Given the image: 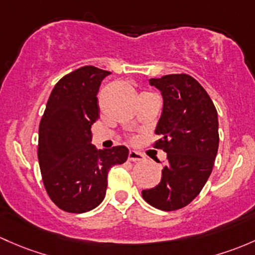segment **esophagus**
Here are the masks:
<instances>
[{"mask_svg": "<svg viewBox=\"0 0 255 255\" xmlns=\"http://www.w3.org/2000/svg\"><path fill=\"white\" fill-rule=\"evenodd\" d=\"M128 160H129V161H133V162L143 161L144 156L140 154V152L135 151V150H130L129 154H128Z\"/></svg>", "mask_w": 255, "mask_h": 255, "instance_id": "34e87169", "label": "esophagus"}]
</instances>
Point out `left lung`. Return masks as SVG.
<instances>
[{
    "label": "left lung",
    "mask_w": 255,
    "mask_h": 255,
    "mask_svg": "<svg viewBox=\"0 0 255 255\" xmlns=\"http://www.w3.org/2000/svg\"><path fill=\"white\" fill-rule=\"evenodd\" d=\"M161 92L162 112L155 128L154 146L167 154L161 181L141 192L154 208H184L199 194L214 167L219 149V120L204 88L188 74L149 79Z\"/></svg>",
    "instance_id": "left-lung-1"
}]
</instances>
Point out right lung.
<instances>
[{
  "mask_svg": "<svg viewBox=\"0 0 255 255\" xmlns=\"http://www.w3.org/2000/svg\"><path fill=\"white\" fill-rule=\"evenodd\" d=\"M111 74L84 66L58 80L39 126L40 171L53 203L67 213L93 210L104 200L107 173L128 157L125 145L98 150L92 126L99 119V88Z\"/></svg>",
  "mask_w": 255,
  "mask_h": 255,
  "instance_id": "obj_1",
  "label": "right lung"
}]
</instances>
